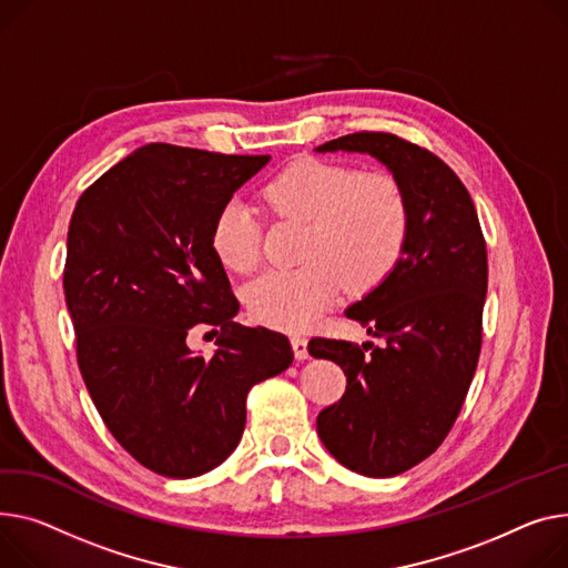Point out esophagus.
I'll return each mask as SVG.
<instances>
[{
    "instance_id": "34e87169",
    "label": "esophagus",
    "mask_w": 568,
    "mask_h": 568,
    "mask_svg": "<svg viewBox=\"0 0 568 568\" xmlns=\"http://www.w3.org/2000/svg\"><path fill=\"white\" fill-rule=\"evenodd\" d=\"M292 349H294V358L296 361L308 358V339L301 337V335H294L292 337Z\"/></svg>"
}]
</instances>
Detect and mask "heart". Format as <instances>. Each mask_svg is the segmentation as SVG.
Wrapping results in <instances>:
<instances>
[{
    "label": "heart",
    "mask_w": 568,
    "mask_h": 568,
    "mask_svg": "<svg viewBox=\"0 0 568 568\" xmlns=\"http://www.w3.org/2000/svg\"><path fill=\"white\" fill-rule=\"evenodd\" d=\"M262 196L276 216L308 223L298 270L267 272L246 290L255 322L306 331L333 306L343 281L352 290L382 283L408 240V201L388 173H361L324 160L283 169ZM212 248L225 270L248 274L260 262V223L242 199L225 201L212 223Z\"/></svg>",
    "instance_id": "heart-1"
}]
</instances>
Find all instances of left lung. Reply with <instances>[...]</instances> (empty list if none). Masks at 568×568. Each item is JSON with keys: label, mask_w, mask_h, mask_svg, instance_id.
Returning a JSON list of instances; mask_svg holds the SVG:
<instances>
[{"label": "left lung", "mask_w": 568, "mask_h": 568, "mask_svg": "<svg viewBox=\"0 0 568 568\" xmlns=\"http://www.w3.org/2000/svg\"><path fill=\"white\" fill-rule=\"evenodd\" d=\"M315 150L374 158L408 201L395 270L345 311L384 345L326 337L308 345L347 376L345 395L317 415L324 447L358 475L393 477L436 452L464 406L481 347L486 242L468 189L429 150L388 132H356Z\"/></svg>", "instance_id": "left-lung-1"}]
</instances>
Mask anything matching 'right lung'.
<instances>
[{
	"mask_svg": "<svg viewBox=\"0 0 568 568\" xmlns=\"http://www.w3.org/2000/svg\"><path fill=\"white\" fill-rule=\"evenodd\" d=\"M270 160L148 143L74 205L63 292L78 363L106 429L158 475L229 459L248 390L292 365L283 333L233 320L240 301L212 248L219 207ZM203 325L217 335L210 359L185 345Z\"/></svg>",
	"mask_w": 568,
	"mask_h": 568,
	"instance_id": "obj_1",
	"label": "right lung"
}]
</instances>
